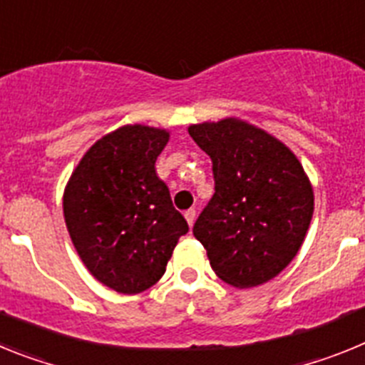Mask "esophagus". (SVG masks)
Returning <instances> with one entry per match:
<instances>
[{
	"mask_svg": "<svg viewBox=\"0 0 365 365\" xmlns=\"http://www.w3.org/2000/svg\"><path fill=\"white\" fill-rule=\"evenodd\" d=\"M185 217H186V221H188L190 227H193V222H195V217H197V212L193 210V208H190V210L185 212Z\"/></svg>",
	"mask_w": 365,
	"mask_h": 365,
	"instance_id": "esophagus-1",
	"label": "esophagus"
}]
</instances>
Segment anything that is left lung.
Here are the masks:
<instances>
[{
  "mask_svg": "<svg viewBox=\"0 0 365 365\" xmlns=\"http://www.w3.org/2000/svg\"><path fill=\"white\" fill-rule=\"evenodd\" d=\"M212 159L214 195L193 225L222 282L257 287L302 247L314 195L302 164L278 138L237 118L188 128Z\"/></svg>",
  "mask_w": 365,
  "mask_h": 365,
  "instance_id": "left-lung-1",
  "label": "left lung"
}]
</instances>
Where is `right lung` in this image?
I'll return each instance as SVG.
<instances>
[{
	"mask_svg": "<svg viewBox=\"0 0 365 365\" xmlns=\"http://www.w3.org/2000/svg\"><path fill=\"white\" fill-rule=\"evenodd\" d=\"M168 131L124 125L89 148L67 182L63 215L87 270L137 294L163 278L188 222L155 172Z\"/></svg>",
	"mask_w": 365,
	"mask_h": 365,
	"instance_id": "1",
	"label": "right lung"
}]
</instances>
